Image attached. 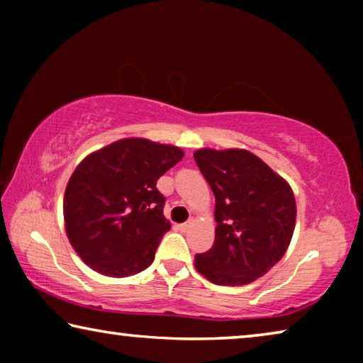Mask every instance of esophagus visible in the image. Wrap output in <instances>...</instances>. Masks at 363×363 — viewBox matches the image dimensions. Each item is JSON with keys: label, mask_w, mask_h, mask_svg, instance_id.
Here are the masks:
<instances>
[{"label": "esophagus", "mask_w": 363, "mask_h": 363, "mask_svg": "<svg viewBox=\"0 0 363 363\" xmlns=\"http://www.w3.org/2000/svg\"><path fill=\"white\" fill-rule=\"evenodd\" d=\"M195 225V220L194 219H190V220H187V223H184V224H181V229L184 230V232H187L189 229H192V227Z\"/></svg>", "instance_id": "34e87169"}]
</instances>
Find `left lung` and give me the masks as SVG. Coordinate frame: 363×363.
<instances>
[{
  "label": "left lung",
  "mask_w": 363,
  "mask_h": 363,
  "mask_svg": "<svg viewBox=\"0 0 363 363\" xmlns=\"http://www.w3.org/2000/svg\"><path fill=\"white\" fill-rule=\"evenodd\" d=\"M194 158L216 199V237L195 256L211 284L242 286L267 274L288 250L296 200L284 177L245 149H199Z\"/></svg>",
  "instance_id": "8db88e82"
}]
</instances>
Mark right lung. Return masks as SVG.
Instances as JSON below:
<instances>
[{"instance_id":"1","label":"right lung","mask_w":363,"mask_h":363,"mask_svg":"<svg viewBox=\"0 0 363 363\" xmlns=\"http://www.w3.org/2000/svg\"><path fill=\"white\" fill-rule=\"evenodd\" d=\"M182 157L176 145L126 138L79 162L65 189L64 223L84 264L115 279L150 266L171 229L157 181Z\"/></svg>"}]
</instances>
